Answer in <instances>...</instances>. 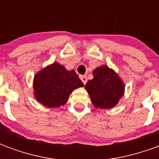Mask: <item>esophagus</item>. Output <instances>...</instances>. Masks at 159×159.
Instances as JSON below:
<instances>
[{
	"mask_svg": "<svg viewBox=\"0 0 159 159\" xmlns=\"http://www.w3.org/2000/svg\"><path fill=\"white\" fill-rule=\"evenodd\" d=\"M80 78H81V80H82V82H83V83H84V84H86L87 81H88L86 76H80Z\"/></svg>",
	"mask_w": 159,
	"mask_h": 159,
	"instance_id": "obj_1",
	"label": "esophagus"
}]
</instances>
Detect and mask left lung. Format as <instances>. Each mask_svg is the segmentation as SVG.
<instances>
[{"label":"left lung","instance_id":"8db88e82","mask_svg":"<svg viewBox=\"0 0 159 159\" xmlns=\"http://www.w3.org/2000/svg\"><path fill=\"white\" fill-rule=\"evenodd\" d=\"M93 78L85 85L92 103L97 108L110 109L122 98L124 84L113 70L108 66L97 67L93 71Z\"/></svg>","mask_w":159,"mask_h":159}]
</instances>
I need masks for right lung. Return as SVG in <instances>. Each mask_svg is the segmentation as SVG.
Listing matches in <instances>:
<instances>
[{"label": "right lung", "mask_w": 159, "mask_h": 159, "mask_svg": "<svg viewBox=\"0 0 159 159\" xmlns=\"http://www.w3.org/2000/svg\"><path fill=\"white\" fill-rule=\"evenodd\" d=\"M74 70H67L59 63H53L42 70L34 77V94L47 107L64 106L73 90L83 87Z\"/></svg>", "instance_id": "obj_1"}]
</instances>
